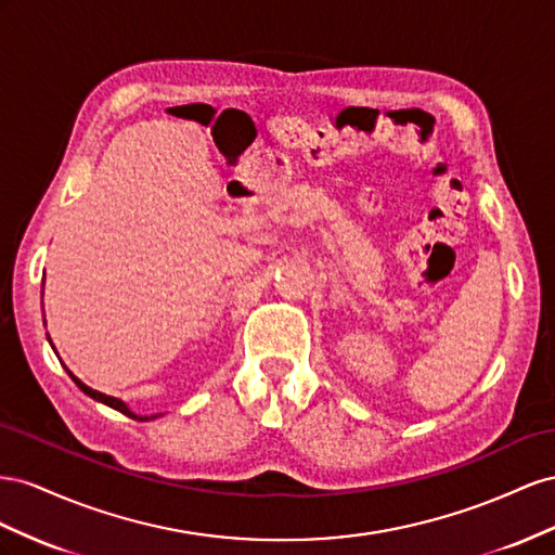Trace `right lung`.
Wrapping results in <instances>:
<instances>
[{"label":"right lung","mask_w":555,"mask_h":555,"mask_svg":"<svg viewBox=\"0 0 555 555\" xmlns=\"http://www.w3.org/2000/svg\"><path fill=\"white\" fill-rule=\"evenodd\" d=\"M69 372V370H67ZM69 376L74 378V384L81 388L86 395H90L92 400H98V402H102V404H106V406H111V409H116V411H120V414H125V416H130V418H134V421H151V418H157L160 414H155V416H139V414H134V411H130V406L125 404L122 400H118V398H111V395H104V392H100V390H92V388H88L81 378H76L72 372H69Z\"/></svg>","instance_id":"1"}]
</instances>
